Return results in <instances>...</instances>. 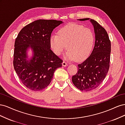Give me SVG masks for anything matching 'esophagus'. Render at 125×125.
Wrapping results in <instances>:
<instances>
[{
  "instance_id": "34e87169",
  "label": "esophagus",
  "mask_w": 125,
  "mask_h": 125,
  "mask_svg": "<svg viewBox=\"0 0 125 125\" xmlns=\"http://www.w3.org/2000/svg\"><path fill=\"white\" fill-rule=\"evenodd\" d=\"M62 66H64V67H66V66H67L68 65V64L66 62H63L62 63Z\"/></svg>"
}]
</instances>
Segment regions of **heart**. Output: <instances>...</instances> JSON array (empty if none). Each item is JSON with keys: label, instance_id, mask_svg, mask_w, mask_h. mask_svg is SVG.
<instances>
[{"label": "heart", "instance_id": "1", "mask_svg": "<svg viewBox=\"0 0 125 125\" xmlns=\"http://www.w3.org/2000/svg\"><path fill=\"white\" fill-rule=\"evenodd\" d=\"M94 36L90 30L82 26L69 24L60 29L58 35L51 37V47L54 53L59 56L66 50L67 60L80 62L88 57L92 50Z\"/></svg>", "mask_w": 125, "mask_h": 125}]
</instances>
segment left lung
Wrapping results in <instances>:
<instances>
[{
	"mask_svg": "<svg viewBox=\"0 0 125 125\" xmlns=\"http://www.w3.org/2000/svg\"><path fill=\"white\" fill-rule=\"evenodd\" d=\"M90 20L95 33V44L89 57L79 64L78 71L72 77L74 86L83 91L96 89L104 80L109 67L111 52V42L107 32L97 22L89 18L78 19Z\"/></svg>",
	"mask_w": 125,
	"mask_h": 125,
	"instance_id": "1",
	"label": "left lung"
}]
</instances>
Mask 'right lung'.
I'll list each match as a JSON object with an SVG mask.
<instances>
[{"label":"right lung","mask_w":125,"mask_h":125,"mask_svg":"<svg viewBox=\"0 0 125 125\" xmlns=\"http://www.w3.org/2000/svg\"><path fill=\"white\" fill-rule=\"evenodd\" d=\"M63 23L55 20H37L22 29L15 41L13 67L26 88L41 91L50 84L55 70L62 66V60L51 50V34ZM31 49L32 55L28 57Z\"/></svg>","instance_id":"obj_1"}]
</instances>
